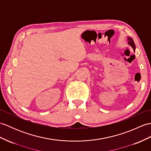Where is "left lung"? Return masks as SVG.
<instances>
[{
    "label": "left lung",
    "mask_w": 151,
    "mask_h": 151,
    "mask_svg": "<svg viewBox=\"0 0 151 151\" xmlns=\"http://www.w3.org/2000/svg\"><path fill=\"white\" fill-rule=\"evenodd\" d=\"M127 39H128V44L130 45L133 48V50H134V51H135V48H136L135 44L134 42V41H133V40L132 39V38L128 37Z\"/></svg>",
    "instance_id": "1"
}]
</instances>
